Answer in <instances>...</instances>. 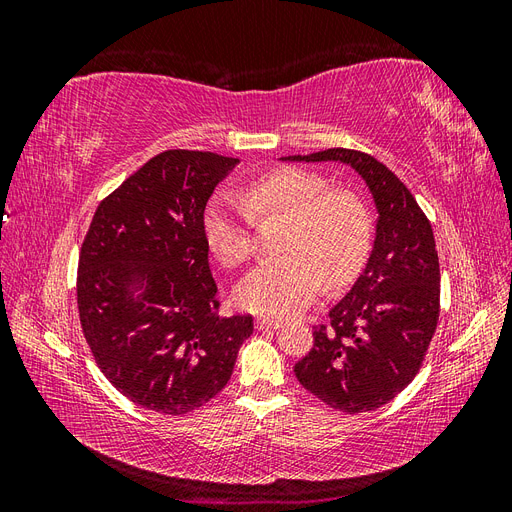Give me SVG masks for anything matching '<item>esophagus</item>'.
I'll return each instance as SVG.
<instances>
[{
  "label": "esophagus",
  "mask_w": 512,
  "mask_h": 512,
  "mask_svg": "<svg viewBox=\"0 0 512 512\" xmlns=\"http://www.w3.org/2000/svg\"><path fill=\"white\" fill-rule=\"evenodd\" d=\"M280 320H275V318H265V316H260V318H256V329L258 331H269V329H280Z\"/></svg>",
  "instance_id": "obj_1"
}]
</instances>
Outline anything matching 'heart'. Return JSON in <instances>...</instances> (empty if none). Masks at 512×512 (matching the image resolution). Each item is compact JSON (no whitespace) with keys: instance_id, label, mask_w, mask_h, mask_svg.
Segmentation results:
<instances>
[{"instance_id":"b5f03b06","label":"heart","mask_w":512,"mask_h":512,"mask_svg":"<svg viewBox=\"0 0 512 512\" xmlns=\"http://www.w3.org/2000/svg\"><path fill=\"white\" fill-rule=\"evenodd\" d=\"M303 168H277L247 181L237 196L218 194L203 213L209 250L226 267L254 254V220L288 218L282 258L265 262L239 282L235 297L247 312L288 318L312 303L324 280L350 282L369 252L371 224L363 203Z\"/></svg>"}]
</instances>
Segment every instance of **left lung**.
<instances>
[{
  "label": "left lung",
  "mask_w": 512,
  "mask_h": 512,
  "mask_svg": "<svg viewBox=\"0 0 512 512\" xmlns=\"http://www.w3.org/2000/svg\"><path fill=\"white\" fill-rule=\"evenodd\" d=\"M290 162H342L363 177L378 209L365 271L314 331L294 376L324 404L348 414L389 404L423 365L440 316V262L423 209L393 170L354 149Z\"/></svg>",
  "instance_id": "obj_1"
}]
</instances>
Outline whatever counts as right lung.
I'll return each mask as SVG.
<instances>
[{
  "mask_svg": "<svg viewBox=\"0 0 512 512\" xmlns=\"http://www.w3.org/2000/svg\"><path fill=\"white\" fill-rule=\"evenodd\" d=\"M237 158L170 149L108 194L85 235L76 277L81 327L115 389L166 416L228 384L252 316L218 314L203 232L207 200Z\"/></svg>",
  "mask_w": 512,
  "mask_h": 512,
  "instance_id": "1",
  "label": "right lung"
}]
</instances>
